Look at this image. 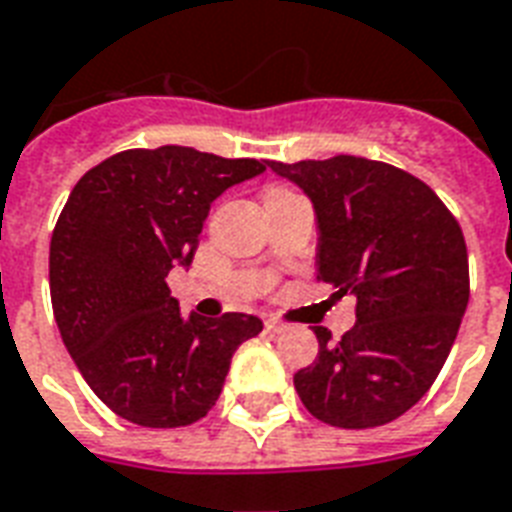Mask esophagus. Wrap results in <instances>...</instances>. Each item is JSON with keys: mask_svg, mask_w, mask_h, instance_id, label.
Wrapping results in <instances>:
<instances>
[{"mask_svg": "<svg viewBox=\"0 0 512 512\" xmlns=\"http://www.w3.org/2000/svg\"><path fill=\"white\" fill-rule=\"evenodd\" d=\"M265 330H268V333H273V335H279V333H284V330H287V325H284V322H279L276 317H265Z\"/></svg>", "mask_w": 512, "mask_h": 512, "instance_id": "1", "label": "esophagus"}]
</instances>
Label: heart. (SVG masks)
I'll return each instance as SVG.
<instances>
[{"label": "heart", "instance_id": "b5f03b06", "mask_svg": "<svg viewBox=\"0 0 512 512\" xmlns=\"http://www.w3.org/2000/svg\"><path fill=\"white\" fill-rule=\"evenodd\" d=\"M273 190H282V187H273Z\"/></svg>", "mask_w": 512, "mask_h": 512}]
</instances>
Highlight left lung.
<instances>
[{
	"label": "left lung",
	"instance_id": "8db88e82",
	"mask_svg": "<svg viewBox=\"0 0 512 512\" xmlns=\"http://www.w3.org/2000/svg\"><path fill=\"white\" fill-rule=\"evenodd\" d=\"M268 166L314 204L319 282L357 298L341 341L314 327L319 354L295 373L300 400L330 427L389 424L427 395L462 325V228L432 187L389 163L335 155Z\"/></svg>",
	"mask_w": 512,
	"mask_h": 512
}]
</instances>
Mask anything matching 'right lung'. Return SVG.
<instances>
[{
	"instance_id": "right-lung-1",
	"label": "right lung",
	"mask_w": 512,
	"mask_h": 512,
	"mask_svg": "<svg viewBox=\"0 0 512 512\" xmlns=\"http://www.w3.org/2000/svg\"><path fill=\"white\" fill-rule=\"evenodd\" d=\"M263 171L166 144L117 152L74 185L50 239V300L74 365L117 416L155 429L204 419L233 351L263 330L236 311L185 319L166 284L193 263L214 198Z\"/></svg>"
}]
</instances>
